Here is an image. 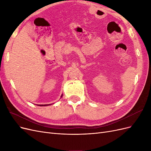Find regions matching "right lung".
<instances>
[{
    "label": "right lung",
    "mask_w": 151,
    "mask_h": 151,
    "mask_svg": "<svg viewBox=\"0 0 151 151\" xmlns=\"http://www.w3.org/2000/svg\"><path fill=\"white\" fill-rule=\"evenodd\" d=\"M62 95L61 96V98H62ZM48 105H50V104H38V106H48Z\"/></svg>",
    "instance_id": "obj_1"
}]
</instances>
